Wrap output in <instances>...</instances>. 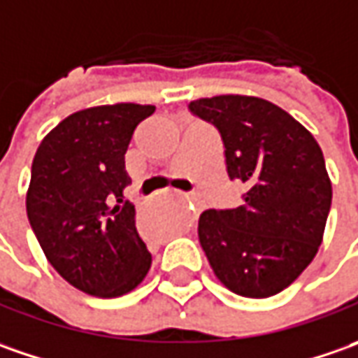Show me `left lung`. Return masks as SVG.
<instances>
[{
	"instance_id": "left-lung-1",
	"label": "left lung",
	"mask_w": 358,
	"mask_h": 358,
	"mask_svg": "<svg viewBox=\"0 0 358 358\" xmlns=\"http://www.w3.org/2000/svg\"><path fill=\"white\" fill-rule=\"evenodd\" d=\"M224 142L243 203L206 210L198 238L216 278L241 297H271L305 271L323 241L333 188L313 134L278 105L245 94L190 103Z\"/></svg>"
}]
</instances>
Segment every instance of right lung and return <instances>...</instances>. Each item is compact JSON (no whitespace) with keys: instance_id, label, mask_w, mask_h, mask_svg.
<instances>
[{"instance_id":"add662e5","label":"right lung","mask_w":358,"mask_h":358,"mask_svg":"<svg viewBox=\"0 0 358 358\" xmlns=\"http://www.w3.org/2000/svg\"><path fill=\"white\" fill-rule=\"evenodd\" d=\"M152 105L91 106L45 136L31 166L27 217L49 264L73 287L120 297L146 278L152 255L124 200V155Z\"/></svg>"}]
</instances>
